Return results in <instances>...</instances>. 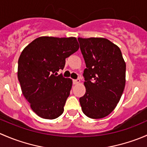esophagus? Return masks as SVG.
Segmentation results:
<instances>
[{"label": "esophagus", "mask_w": 147, "mask_h": 147, "mask_svg": "<svg viewBox=\"0 0 147 147\" xmlns=\"http://www.w3.org/2000/svg\"><path fill=\"white\" fill-rule=\"evenodd\" d=\"M80 79L73 80V84H78V83H80Z\"/></svg>", "instance_id": "1"}]
</instances>
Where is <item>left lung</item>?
Segmentation results:
<instances>
[{"mask_svg":"<svg viewBox=\"0 0 147 147\" xmlns=\"http://www.w3.org/2000/svg\"><path fill=\"white\" fill-rule=\"evenodd\" d=\"M86 67V92L80 98L83 113L92 119L109 115L119 102L126 82V64L119 47L103 38H78Z\"/></svg>","mask_w":147,"mask_h":147,"instance_id":"left-lung-1","label":"left lung"}]
</instances>
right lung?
<instances>
[{"label": "right lung", "instance_id": "right-lung-1", "mask_svg": "<svg viewBox=\"0 0 147 147\" xmlns=\"http://www.w3.org/2000/svg\"><path fill=\"white\" fill-rule=\"evenodd\" d=\"M79 49L76 38L42 36L26 46L20 54L18 78L31 109L43 119H53L63 113L72 81L57 75L65 59Z\"/></svg>", "mask_w": 147, "mask_h": 147}]
</instances>
